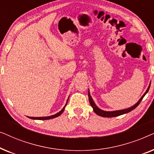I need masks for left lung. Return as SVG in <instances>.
I'll use <instances>...</instances> for the list:
<instances>
[{
  "mask_svg": "<svg viewBox=\"0 0 154 154\" xmlns=\"http://www.w3.org/2000/svg\"><path fill=\"white\" fill-rule=\"evenodd\" d=\"M150 85H151V83L149 84L148 89L146 90V91L145 92V93H144V94H143L142 97L140 98V100H139L138 102H137L136 104L134 105V106L130 107V108H128V109H123V110H119V111H103V110H102V109H99L98 107L96 106L95 103L94 102V101H93V100H92V97L90 96V91H89V90H88V97H89L90 104V105H91V106H92V108H93L94 112L96 114H97L98 116H102V117H107V118L119 116L125 114V113H128V112H130V111H131L133 110V109H135L136 107L139 104H140V103L141 102V101L142 100V99L144 98V97L145 96V94H146L147 93V92H148L149 90V88H150Z\"/></svg>",
  "mask_w": 154,
  "mask_h": 154,
  "instance_id": "obj_1",
  "label": "left lung"
}]
</instances>
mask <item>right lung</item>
Returning <instances> with one entry per match:
<instances>
[{"mask_svg":"<svg viewBox=\"0 0 154 154\" xmlns=\"http://www.w3.org/2000/svg\"><path fill=\"white\" fill-rule=\"evenodd\" d=\"M69 99L67 100V102H68ZM67 104V102L66 103V105ZM66 105L64 106V108H63L62 110H61L60 112H58L57 113H56V114L54 115H52V116H47V117H29V119H34V120H48V119H54V118H56L59 116H60L62 113H63V111H64V109L65 107H66Z\"/></svg>","mask_w":154,"mask_h":154,"instance_id":"right-lung-1","label":"right lung"}]
</instances>
